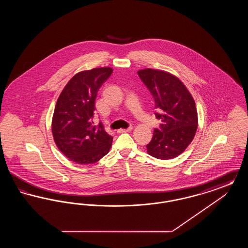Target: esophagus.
<instances>
[{"mask_svg": "<svg viewBox=\"0 0 248 248\" xmlns=\"http://www.w3.org/2000/svg\"><path fill=\"white\" fill-rule=\"evenodd\" d=\"M132 130H133V127H128V128H126V129L121 128V129H119L117 132H118V133H124V132H130V131H132Z\"/></svg>", "mask_w": 248, "mask_h": 248, "instance_id": "esophagus-1", "label": "esophagus"}]
</instances>
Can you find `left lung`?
<instances>
[{"label": "left lung", "mask_w": 248, "mask_h": 248, "mask_svg": "<svg viewBox=\"0 0 248 248\" xmlns=\"http://www.w3.org/2000/svg\"><path fill=\"white\" fill-rule=\"evenodd\" d=\"M138 74L154 96L156 118L162 121L146 146L147 152L157 159H173L187 149L195 136L198 114L194 99L184 83L169 72L144 69Z\"/></svg>", "instance_id": "obj_1"}]
</instances>
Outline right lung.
Here are the masks:
<instances>
[{"instance_id":"obj_1","label":"right lung","mask_w":248,"mask_h":248,"mask_svg":"<svg viewBox=\"0 0 248 248\" xmlns=\"http://www.w3.org/2000/svg\"><path fill=\"white\" fill-rule=\"evenodd\" d=\"M111 73L108 67L80 71L59 94L52 119L53 138L59 151L76 164H94L111 147L112 137L93 122L97 91Z\"/></svg>"}]
</instances>
